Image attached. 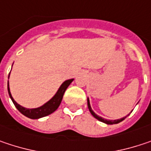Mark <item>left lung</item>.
I'll list each match as a JSON object with an SVG mask.
<instances>
[{
    "label": "left lung",
    "mask_w": 151,
    "mask_h": 151,
    "mask_svg": "<svg viewBox=\"0 0 151 151\" xmlns=\"http://www.w3.org/2000/svg\"><path fill=\"white\" fill-rule=\"evenodd\" d=\"M87 105H88V109H89L91 114L94 116L96 119H98L99 121H100V122H103V123L106 124H118V123L122 122L123 120H124V119H125L127 116L130 115V114H128V115H127L126 116H124V117H122V118H120V119H116V120H108V119H104V118H103L102 116H99V115H97V114H96V113H95V112L92 111V109H91V104H90L89 98H87ZM130 112H132V111H131Z\"/></svg>",
    "instance_id": "left-lung-1"
}]
</instances>
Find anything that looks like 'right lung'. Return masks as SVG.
Instances as JSON below:
<instances>
[{"mask_svg": "<svg viewBox=\"0 0 151 151\" xmlns=\"http://www.w3.org/2000/svg\"><path fill=\"white\" fill-rule=\"evenodd\" d=\"M9 75H10V73H9ZM9 75H8V78H9ZM73 80H74V78H71V79H67V80L64 81L61 84V86H60V88L58 89L57 92L54 94V96L50 100H48L47 103H45L43 105L37 107V108H25V107L21 106V104L17 103L14 99V98L12 97V94L10 92L8 81H7V91H8V94H9L11 100L13 101L14 104L15 105L17 110L21 112V114H23L24 116H27L31 119H39L40 117H43V116H48V115L52 114V112H54L58 109V107L60 106V104L61 103L63 95H64L65 90L67 89V87L70 86V84Z\"/></svg>", "mask_w": 151, "mask_h": 151, "instance_id": "1", "label": "right lung"}]
</instances>
